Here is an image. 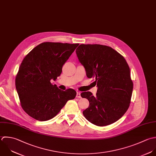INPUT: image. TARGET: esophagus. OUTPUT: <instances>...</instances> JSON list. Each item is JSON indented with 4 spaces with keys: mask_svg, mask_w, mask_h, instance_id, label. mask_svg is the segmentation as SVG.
Segmentation results:
<instances>
[{
    "mask_svg": "<svg viewBox=\"0 0 156 156\" xmlns=\"http://www.w3.org/2000/svg\"><path fill=\"white\" fill-rule=\"evenodd\" d=\"M76 98H81V93H80V92H77V93H76Z\"/></svg>",
    "mask_w": 156,
    "mask_h": 156,
    "instance_id": "esophagus-1",
    "label": "esophagus"
}]
</instances>
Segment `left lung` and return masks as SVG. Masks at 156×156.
I'll return each mask as SVG.
<instances>
[{"mask_svg": "<svg viewBox=\"0 0 156 156\" xmlns=\"http://www.w3.org/2000/svg\"><path fill=\"white\" fill-rule=\"evenodd\" d=\"M76 53L87 76L94 78L98 87L96 96L90 92L81 94L89 101L84 116L98 126L117 122L128 109L133 90L126 59L111 47L100 44H81Z\"/></svg>", "mask_w": 156, "mask_h": 156, "instance_id": "8db88e82", "label": "left lung"}]
</instances>
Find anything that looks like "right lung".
Instances as JSON below:
<instances>
[{"instance_id":"right-lung-1","label":"right lung","mask_w":156,"mask_h":156,"mask_svg":"<svg viewBox=\"0 0 156 156\" xmlns=\"http://www.w3.org/2000/svg\"><path fill=\"white\" fill-rule=\"evenodd\" d=\"M79 44L43 42L23 58L15 79L20 105L30 117L47 121L55 117L67 101L75 98L72 89L61 90L50 80L62 72V66Z\"/></svg>"}]
</instances>
